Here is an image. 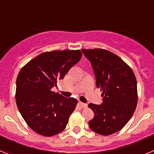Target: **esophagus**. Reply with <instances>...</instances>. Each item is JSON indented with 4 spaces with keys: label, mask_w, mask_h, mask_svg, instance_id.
I'll use <instances>...</instances> for the list:
<instances>
[{
    "label": "esophagus",
    "mask_w": 154,
    "mask_h": 154,
    "mask_svg": "<svg viewBox=\"0 0 154 154\" xmlns=\"http://www.w3.org/2000/svg\"><path fill=\"white\" fill-rule=\"evenodd\" d=\"M79 106L81 107V108H85V107L87 106V104H85V103H82V102H79Z\"/></svg>",
    "instance_id": "esophagus-1"
}]
</instances>
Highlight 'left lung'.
Returning <instances> with one entry per match:
<instances>
[{
  "label": "left lung",
  "instance_id": "8db88e82",
  "mask_svg": "<svg viewBox=\"0 0 154 154\" xmlns=\"http://www.w3.org/2000/svg\"><path fill=\"white\" fill-rule=\"evenodd\" d=\"M91 62L96 86L103 103H90L94 112L89 122L92 131L108 136L122 130L135 112L138 100L137 79L131 68L118 55L102 48L82 49Z\"/></svg>",
  "mask_w": 154,
  "mask_h": 154
}]
</instances>
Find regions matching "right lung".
Returning <instances> with one entry per match:
<instances>
[{
	"instance_id": "1",
	"label": "right lung",
	"mask_w": 154,
	"mask_h": 154,
	"mask_svg": "<svg viewBox=\"0 0 154 154\" xmlns=\"http://www.w3.org/2000/svg\"><path fill=\"white\" fill-rule=\"evenodd\" d=\"M80 50L41 53L23 66L16 80L15 99L28 126L44 137L63 131L78 101L51 91L81 59Z\"/></svg>"
}]
</instances>
